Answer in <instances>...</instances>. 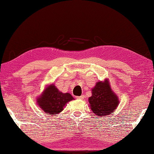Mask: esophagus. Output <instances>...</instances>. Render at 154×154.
<instances>
[{"label": "esophagus", "mask_w": 154, "mask_h": 154, "mask_svg": "<svg viewBox=\"0 0 154 154\" xmlns=\"http://www.w3.org/2000/svg\"><path fill=\"white\" fill-rule=\"evenodd\" d=\"M77 99H83L85 98V96L84 95H81V96H79V97H76Z\"/></svg>", "instance_id": "esophagus-1"}]
</instances>
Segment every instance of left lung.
I'll list each match as a JSON object with an SVG mask.
<instances>
[{
  "label": "left lung",
  "mask_w": 154,
  "mask_h": 154,
  "mask_svg": "<svg viewBox=\"0 0 154 154\" xmlns=\"http://www.w3.org/2000/svg\"><path fill=\"white\" fill-rule=\"evenodd\" d=\"M92 95L88 98L89 107L97 116L114 114L119 105L118 95L112 89L108 79L97 82L91 89Z\"/></svg>",
  "instance_id": "left-lung-1"
}]
</instances>
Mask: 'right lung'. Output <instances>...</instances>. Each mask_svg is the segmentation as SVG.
I'll return each mask as SVG.
<instances>
[{
  "mask_svg": "<svg viewBox=\"0 0 154 154\" xmlns=\"http://www.w3.org/2000/svg\"><path fill=\"white\" fill-rule=\"evenodd\" d=\"M74 99L69 93L59 91L54 84L48 85L41 95L36 99V103L47 114L57 116L63 110L69 101Z\"/></svg>",
  "mask_w": 154,
  "mask_h": 154,
  "instance_id": "obj_1",
  "label": "right lung"
}]
</instances>
